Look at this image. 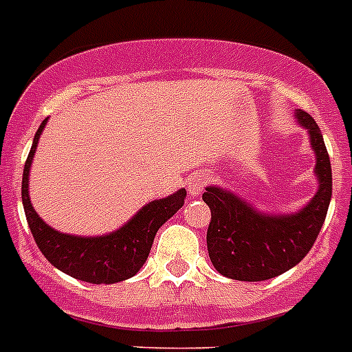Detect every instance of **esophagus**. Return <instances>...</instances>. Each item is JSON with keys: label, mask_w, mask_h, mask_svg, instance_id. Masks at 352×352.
<instances>
[{"label": "esophagus", "mask_w": 352, "mask_h": 352, "mask_svg": "<svg viewBox=\"0 0 352 352\" xmlns=\"http://www.w3.org/2000/svg\"><path fill=\"white\" fill-rule=\"evenodd\" d=\"M209 183V178L208 174L206 173H195L190 176L188 179V193L192 195V197H197V195H201L202 190H204V186Z\"/></svg>", "instance_id": "esophagus-1"}]
</instances>
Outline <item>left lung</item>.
<instances>
[{"mask_svg":"<svg viewBox=\"0 0 352 352\" xmlns=\"http://www.w3.org/2000/svg\"><path fill=\"white\" fill-rule=\"evenodd\" d=\"M316 153L318 192L307 206L289 214H267L220 186H208L202 201L211 209L208 251L214 269L237 281H267L286 272L311 251L331 201V164L323 134L309 113L296 109Z\"/></svg>","mask_w":352,"mask_h":352,"instance_id":"8db88e82","label":"left lung"}]
</instances>
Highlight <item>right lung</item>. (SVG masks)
Returning <instances> with one entry per match:
<instances>
[{
    "label": "right lung",
    "mask_w": 352,
    "mask_h": 352,
    "mask_svg": "<svg viewBox=\"0 0 352 352\" xmlns=\"http://www.w3.org/2000/svg\"><path fill=\"white\" fill-rule=\"evenodd\" d=\"M47 120L48 118H45L41 122L40 129L34 134L33 146L22 174V204L38 248L56 269L80 281L92 285H113L136 276L146 262L157 230L185 204L186 190L179 188L169 197L148 202L124 227L111 234L82 237L54 230L34 211L28 192L29 167L34 159L38 140Z\"/></svg>",
    "instance_id": "add662e5"
}]
</instances>
